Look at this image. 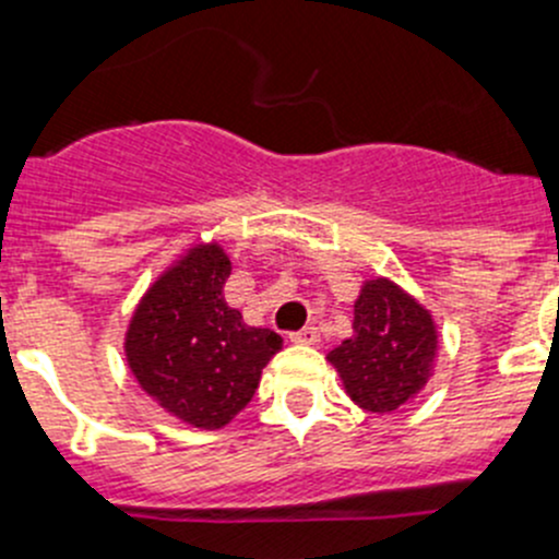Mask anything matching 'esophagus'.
Wrapping results in <instances>:
<instances>
[{
  "instance_id": "34e87169",
  "label": "esophagus",
  "mask_w": 559,
  "mask_h": 559,
  "mask_svg": "<svg viewBox=\"0 0 559 559\" xmlns=\"http://www.w3.org/2000/svg\"><path fill=\"white\" fill-rule=\"evenodd\" d=\"M289 341L292 343H302V346H313V343L319 341V330H316V326H302V330L292 332Z\"/></svg>"
}]
</instances>
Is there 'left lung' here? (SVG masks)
<instances>
[{
    "label": "left lung",
    "mask_w": 559,
    "mask_h": 559,
    "mask_svg": "<svg viewBox=\"0 0 559 559\" xmlns=\"http://www.w3.org/2000/svg\"><path fill=\"white\" fill-rule=\"evenodd\" d=\"M352 330L326 362L359 408L392 414L425 389L436 368V319L403 286L384 275L365 281Z\"/></svg>",
    "instance_id": "left-lung-1"
}]
</instances>
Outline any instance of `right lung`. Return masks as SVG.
I'll use <instances>...</instances> for the list:
<instances>
[{"label": "right lung", "instance_id": "1", "mask_svg": "<svg viewBox=\"0 0 559 559\" xmlns=\"http://www.w3.org/2000/svg\"><path fill=\"white\" fill-rule=\"evenodd\" d=\"M233 262L218 243L191 246L134 308L123 354L132 376L167 414L200 430L229 425L251 403L284 341L248 326L224 300Z\"/></svg>", "mask_w": 559, "mask_h": 559}]
</instances>
